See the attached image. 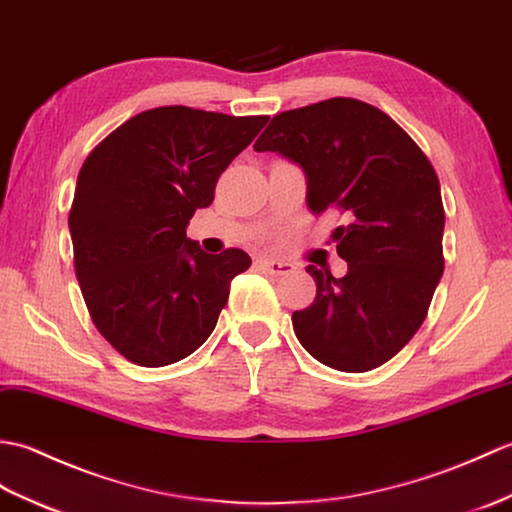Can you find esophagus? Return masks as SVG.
I'll use <instances>...</instances> for the list:
<instances>
[{
	"label": "esophagus",
	"mask_w": 512,
	"mask_h": 512,
	"mask_svg": "<svg viewBox=\"0 0 512 512\" xmlns=\"http://www.w3.org/2000/svg\"><path fill=\"white\" fill-rule=\"evenodd\" d=\"M258 265L271 276H287V274H293L295 269L293 263H287V260H276V258H260Z\"/></svg>",
	"instance_id": "34e87169"
}]
</instances>
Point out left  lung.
Instances as JSON below:
<instances>
[{"mask_svg": "<svg viewBox=\"0 0 512 512\" xmlns=\"http://www.w3.org/2000/svg\"><path fill=\"white\" fill-rule=\"evenodd\" d=\"M254 151L298 164L309 210L348 221L333 232L346 276L306 267L317 293L291 317L300 344L328 368H379L423 324L445 269L434 166L388 113L355 98L278 113Z\"/></svg>", "mask_w": 512, "mask_h": 512, "instance_id": "8db88e82", "label": "left lung"}]
</instances>
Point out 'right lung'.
I'll return each mask as SVG.
<instances>
[{
    "label": "right lung",
    "mask_w": 512,
    "mask_h": 512,
    "mask_svg": "<svg viewBox=\"0 0 512 512\" xmlns=\"http://www.w3.org/2000/svg\"><path fill=\"white\" fill-rule=\"evenodd\" d=\"M267 120L157 107L89 153L70 210L74 267L92 322L122 357L168 366L214 331L230 282L252 258L203 252L186 227Z\"/></svg>",
    "instance_id": "obj_1"
}]
</instances>
